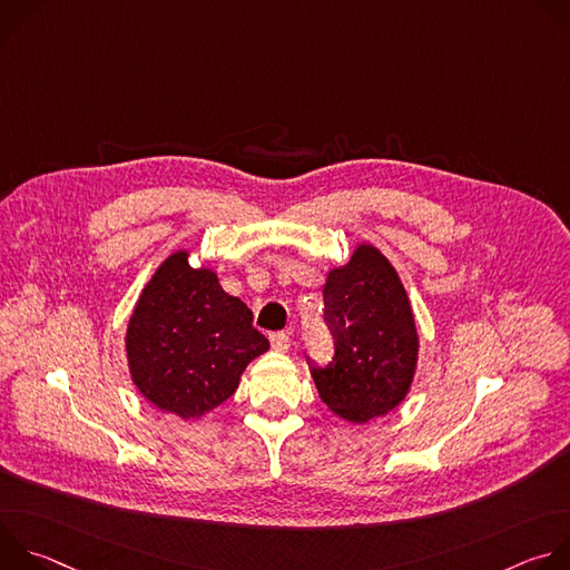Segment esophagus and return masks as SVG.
Listing matches in <instances>:
<instances>
[{"mask_svg": "<svg viewBox=\"0 0 570 570\" xmlns=\"http://www.w3.org/2000/svg\"><path fill=\"white\" fill-rule=\"evenodd\" d=\"M271 345H273V350H277V352H288L291 338H288V334H284V332H275V334H271Z\"/></svg>", "mask_w": 570, "mask_h": 570, "instance_id": "esophagus-1", "label": "esophagus"}]
</instances>
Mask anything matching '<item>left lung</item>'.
<instances>
[{
  "label": "left lung",
  "mask_w": 570,
  "mask_h": 570,
  "mask_svg": "<svg viewBox=\"0 0 570 570\" xmlns=\"http://www.w3.org/2000/svg\"><path fill=\"white\" fill-rule=\"evenodd\" d=\"M322 295L336 354L327 367L308 361L311 376L332 413L367 424L396 409L417 370L420 336L409 295L370 243L330 271Z\"/></svg>",
  "instance_id": "left-lung-1"
}]
</instances>
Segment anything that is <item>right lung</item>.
<instances>
[{"label": "right lung", "mask_w": 570, "mask_h": 570, "mask_svg": "<svg viewBox=\"0 0 570 570\" xmlns=\"http://www.w3.org/2000/svg\"><path fill=\"white\" fill-rule=\"evenodd\" d=\"M187 259V250L174 253L144 286L128 322L126 356L132 383L155 409L198 420L234 394L243 370L271 343L216 273Z\"/></svg>", "instance_id": "obj_1"}]
</instances>
